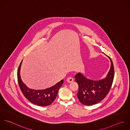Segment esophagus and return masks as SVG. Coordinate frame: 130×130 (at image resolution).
I'll use <instances>...</instances> for the list:
<instances>
[{
	"instance_id": "34e87169",
	"label": "esophagus",
	"mask_w": 130,
	"mask_h": 130,
	"mask_svg": "<svg viewBox=\"0 0 130 130\" xmlns=\"http://www.w3.org/2000/svg\"><path fill=\"white\" fill-rule=\"evenodd\" d=\"M74 81V78L72 77H69L67 79V82L69 83H71Z\"/></svg>"
}]
</instances>
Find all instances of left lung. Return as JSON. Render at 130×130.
<instances>
[{
	"instance_id": "obj_1",
	"label": "left lung",
	"mask_w": 130,
	"mask_h": 130,
	"mask_svg": "<svg viewBox=\"0 0 130 130\" xmlns=\"http://www.w3.org/2000/svg\"><path fill=\"white\" fill-rule=\"evenodd\" d=\"M110 70L106 77L99 80H93L86 77L80 73L75 75L78 85L77 98L84 105L90 106L102 101L109 93L114 77V68L111 58Z\"/></svg>"
}]
</instances>
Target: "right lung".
<instances>
[{"mask_svg": "<svg viewBox=\"0 0 130 130\" xmlns=\"http://www.w3.org/2000/svg\"><path fill=\"white\" fill-rule=\"evenodd\" d=\"M22 60L20 63L18 71V79L20 89L24 96L31 103L39 106L50 105L56 99L58 90L63 83V79L55 85L44 90H37L30 89L22 82L20 74Z\"/></svg>", "mask_w": 130, "mask_h": 130, "instance_id": "1", "label": "right lung"}]
</instances>
